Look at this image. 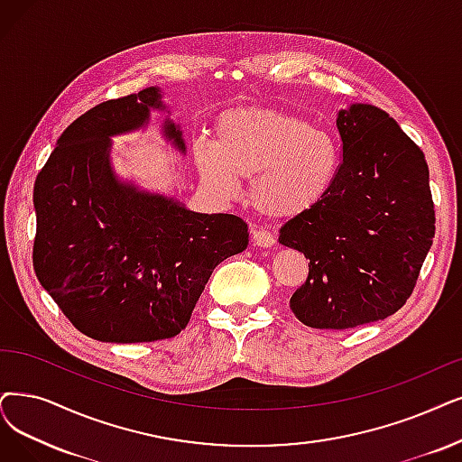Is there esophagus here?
Segmentation results:
<instances>
[{"label":"esophagus","instance_id":"esophagus-1","mask_svg":"<svg viewBox=\"0 0 462 462\" xmlns=\"http://www.w3.org/2000/svg\"><path fill=\"white\" fill-rule=\"evenodd\" d=\"M252 243L257 248H271L274 245V236L269 231L257 229V231L252 233Z\"/></svg>","mask_w":462,"mask_h":462}]
</instances>
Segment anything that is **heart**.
Returning <instances> with one entry per match:
<instances>
[{"label":"heart","instance_id":"obj_1","mask_svg":"<svg viewBox=\"0 0 462 462\" xmlns=\"http://www.w3.org/2000/svg\"><path fill=\"white\" fill-rule=\"evenodd\" d=\"M193 157L202 183L233 199L252 178L250 202L276 219L301 216L334 189L341 147L326 128L271 107H231L216 119V142L200 136Z\"/></svg>","mask_w":462,"mask_h":462}]
</instances>
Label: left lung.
<instances>
[{
	"instance_id": "1",
	"label": "left lung",
	"mask_w": 462,
	"mask_h": 462,
	"mask_svg": "<svg viewBox=\"0 0 462 462\" xmlns=\"http://www.w3.org/2000/svg\"><path fill=\"white\" fill-rule=\"evenodd\" d=\"M343 162L334 189L281 227L309 276L290 298L305 326L346 329L384 320L411 295L434 238L429 164L400 125L372 104L337 114Z\"/></svg>"
}]
</instances>
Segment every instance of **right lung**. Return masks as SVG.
Returning a JSON list of instances; mask_svg holds the SVG:
<instances>
[{
	"instance_id": "right-lung-1",
	"label": "right lung",
	"mask_w": 462,
	"mask_h": 462,
	"mask_svg": "<svg viewBox=\"0 0 462 462\" xmlns=\"http://www.w3.org/2000/svg\"><path fill=\"white\" fill-rule=\"evenodd\" d=\"M159 87L107 100L73 121L35 178L38 217L33 269L81 334L106 343L178 336L212 271L248 246V226L233 214H200L121 180L112 136L167 112ZM162 136L186 153L171 116Z\"/></svg>"
}]
</instances>
